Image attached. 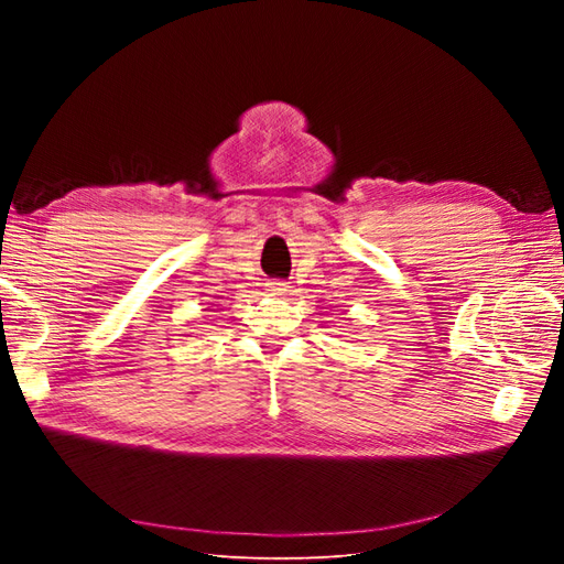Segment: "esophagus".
I'll use <instances>...</instances> for the list:
<instances>
[{"label": "esophagus", "instance_id": "34e87169", "mask_svg": "<svg viewBox=\"0 0 564 564\" xmlns=\"http://www.w3.org/2000/svg\"><path fill=\"white\" fill-rule=\"evenodd\" d=\"M270 292L284 294V292H286V284H284V282H270Z\"/></svg>", "mask_w": 564, "mask_h": 564}]
</instances>
